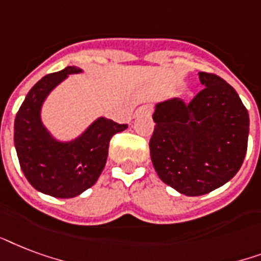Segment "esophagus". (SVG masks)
<instances>
[{
    "label": "esophagus",
    "mask_w": 261,
    "mask_h": 261,
    "mask_svg": "<svg viewBox=\"0 0 261 261\" xmlns=\"http://www.w3.org/2000/svg\"><path fill=\"white\" fill-rule=\"evenodd\" d=\"M152 112H153V106L152 105H149V103H147V105H143V106H140V108L137 109L136 116H139V114H147V116H151Z\"/></svg>",
    "instance_id": "obj_1"
}]
</instances>
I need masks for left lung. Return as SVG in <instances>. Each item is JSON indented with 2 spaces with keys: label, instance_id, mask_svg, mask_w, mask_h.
Segmentation results:
<instances>
[{
  "label": "left lung",
  "instance_id": "8db88e82",
  "mask_svg": "<svg viewBox=\"0 0 261 261\" xmlns=\"http://www.w3.org/2000/svg\"><path fill=\"white\" fill-rule=\"evenodd\" d=\"M204 88L189 102L156 105L149 153L159 178L187 196L213 192L240 170L249 116L233 87L215 73L199 72Z\"/></svg>",
  "mask_w": 261,
  "mask_h": 261
}]
</instances>
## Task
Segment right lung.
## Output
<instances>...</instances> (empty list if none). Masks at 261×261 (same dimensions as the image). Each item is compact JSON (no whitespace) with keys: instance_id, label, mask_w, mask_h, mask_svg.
<instances>
[{"instance_id":"obj_1","label":"right lung","mask_w":261,"mask_h":261,"mask_svg":"<svg viewBox=\"0 0 261 261\" xmlns=\"http://www.w3.org/2000/svg\"><path fill=\"white\" fill-rule=\"evenodd\" d=\"M76 66L40 79L27 94L15 118V147L21 170L36 191L69 199L91 188L106 165L109 144L116 133L128 128L108 118H99L72 143L53 140L40 122V106L50 91Z\"/></svg>"}]
</instances>
